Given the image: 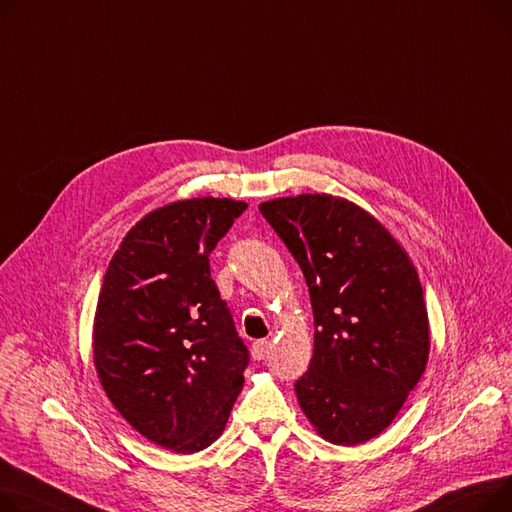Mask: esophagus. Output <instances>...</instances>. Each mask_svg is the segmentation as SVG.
I'll return each instance as SVG.
<instances>
[{
	"mask_svg": "<svg viewBox=\"0 0 512 512\" xmlns=\"http://www.w3.org/2000/svg\"><path fill=\"white\" fill-rule=\"evenodd\" d=\"M269 354H271V342H267V339H259V342H255L251 348V356L255 360H265Z\"/></svg>",
	"mask_w": 512,
	"mask_h": 512,
	"instance_id": "34e87169",
	"label": "esophagus"
}]
</instances>
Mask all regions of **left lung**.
I'll return each mask as SVG.
<instances>
[{"label": "left lung", "instance_id": "obj_1", "mask_svg": "<svg viewBox=\"0 0 512 512\" xmlns=\"http://www.w3.org/2000/svg\"><path fill=\"white\" fill-rule=\"evenodd\" d=\"M263 218L300 265L315 350L294 391L333 445L379 436L418 385L430 352L418 271L389 230L327 193L263 201Z\"/></svg>", "mask_w": 512, "mask_h": 512}]
</instances>
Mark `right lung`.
Returning <instances> with one entry per match:
<instances>
[{"label":"right lung","instance_id":"obj_1","mask_svg":"<svg viewBox=\"0 0 512 512\" xmlns=\"http://www.w3.org/2000/svg\"><path fill=\"white\" fill-rule=\"evenodd\" d=\"M245 201L195 197L135 224L102 280L92 352L102 389L148 440L197 453L222 434L249 350L210 274Z\"/></svg>","mask_w":512,"mask_h":512}]
</instances>
